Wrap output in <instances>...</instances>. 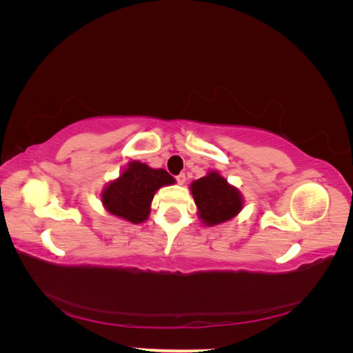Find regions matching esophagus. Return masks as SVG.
Wrapping results in <instances>:
<instances>
[{"instance_id":"1","label":"esophagus","mask_w":353,"mask_h":353,"mask_svg":"<svg viewBox=\"0 0 353 353\" xmlns=\"http://www.w3.org/2000/svg\"><path fill=\"white\" fill-rule=\"evenodd\" d=\"M175 179H176V183H178V184H184V183H185V174H179V175H176V176H175Z\"/></svg>"}]
</instances>
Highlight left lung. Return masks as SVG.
I'll list each match as a JSON object with an SVG mask.
<instances>
[{"label": "left lung", "mask_w": 353, "mask_h": 353, "mask_svg": "<svg viewBox=\"0 0 353 353\" xmlns=\"http://www.w3.org/2000/svg\"><path fill=\"white\" fill-rule=\"evenodd\" d=\"M191 193L199 209V215L206 225H216L234 218L243 208L237 188L228 185L227 179L210 172L191 184Z\"/></svg>", "instance_id": "8db88e82"}]
</instances>
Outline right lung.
Instances as JSON below:
<instances>
[{
	"label": "right lung",
	"instance_id": "1",
	"mask_svg": "<svg viewBox=\"0 0 353 353\" xmlns=\"http://www.w3.org/2000/svg\"><path fill=\"white\" fill-rule=\"evenodd\" d=\"M175 179L165 169H152L140 162H131L103 191L101 201L113 215L134 223L147 219L150 203L157 188L174 184Z\"/></svg>",
	"mask_w": 353,
	"mask_h": 353
}]
</instances>
